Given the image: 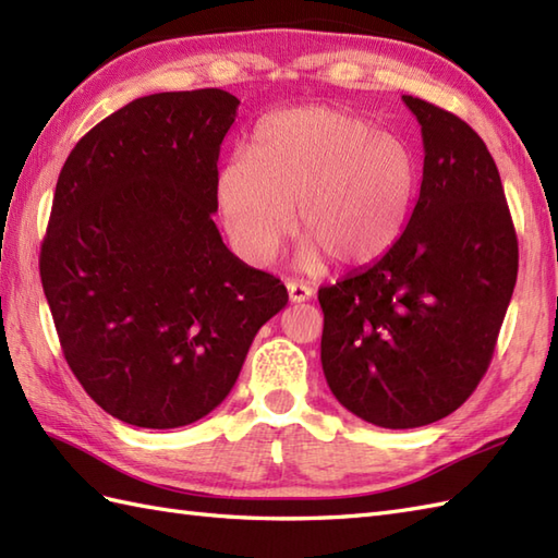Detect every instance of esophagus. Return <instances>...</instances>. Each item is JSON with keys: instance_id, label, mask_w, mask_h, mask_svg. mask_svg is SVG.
Masks as SVG:
<instances>
[{"instance_id": "obj_1", "label": "esophagus", "mask_w": 558, "mask_h": 558, "mask_svg": "<svg viewBox=\"0 0 558 558\" xmlns=\"http://www.w3.org/2000/svg\"><path fill=\"white\" fill-rule=\"evenodd\" d=\"M288 294H290V302L294 304H302L306 300L314 298V290L310 286H304V282H298V280H290L288 282Z\"/></svg>"}]
</instances>
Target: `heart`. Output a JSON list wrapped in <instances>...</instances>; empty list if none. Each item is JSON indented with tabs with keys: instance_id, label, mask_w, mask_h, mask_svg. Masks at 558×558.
<instances>
[{
	"instance_id": "obj_1",
	"label": "heart",
	"mask_w": 558,
	"mask_h": 558,
	"mask_svg": "<svg viewBox=\"0 0 558 558\" xmlns=\"http://www.w3.org/2000/svg\"><path fill=\"white\" fill-rule=\"evenodd\" d=\"M417 162L405 141L360 114L310 105L268 114L248 156L234 153L216 177V206L234 252L266 266L294 228L300 264L354 268L381 258L405 230Z\"/></svg>"
}]
</instances>
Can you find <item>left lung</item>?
<instances>
[{
	"label": "left lung",
	"mask_w": 558,
	"mask_h": 558,
	"mask_svg": "<svg viewBox=\"0 0 558 558\" xmlns=\"http://www.w3.org/2000/svg\"><path fill=\"white\" fill-rule=\"evenodd\" d=\"M402 102L424 144L408 228L372 266L318 290L328 388L384 429L438 422L472 396L518 278L515 228L484 141L432 102Z\"/></svg>",
	"instance_id": "left-lung-1"
}]
</instances>
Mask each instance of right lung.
<instances>
[{"label":"right lung","instance_id":"1","mask_svg":"<svg viewBox=\"0 0 558 558\" xmlns=\"http://www.w3.org/2000/svg\"><path fill=\"white\" fill-rule=\"evenodd\" d=\"M240 100L153 93L69 153L40 278L71 372L126 424L174 429L228 398L252 340L288 304L213 222L218 156Z\"/></svg>","mask_w":558,"mask_h":558}]
</instances>
